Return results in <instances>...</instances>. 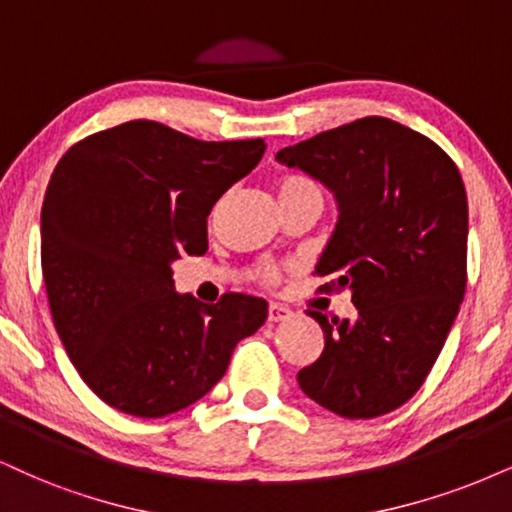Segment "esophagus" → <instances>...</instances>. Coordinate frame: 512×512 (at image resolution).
<instances>
[{"label":"esophagus","instance_id":"34e87169","mask_svg":"<svg viewBox=\"0 0 512 512\" xmlns=\"http://www.w3.org/2000/svg\"><path fill=\"white\" fill-rule=\"evenodd\" d=\"M292 318V311L282 304H270L268 306V323H280V320Z\"/></svg>","mask_w":512,"mask_h":512}]
</instances>
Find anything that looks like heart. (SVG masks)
Returning a JSON list of instances; mask_svg holds the SVG:
<instances>
[{"instance_id":"obj_1","label":"heart","mask_w":512,"mask_h":512,"mask_svg":"<svg viewBox=\"0 0 512 512\" xmlns=\"http://www.w3.org/2000/svg\"><path fill=\"white\" fill-rule=\"evenodd\" d=\"M311 187L315 189L311 180L299 178V175H287V178H282L280 185H277V192L287 194V192H299V189H311ZM258 277H261L266 285H275L277 277H280V268L273 266V263H263V266L258 268Z\"/></svg>"}]
</instances>
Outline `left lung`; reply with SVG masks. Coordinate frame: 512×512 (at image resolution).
<instances>
[{"label": "left lung", "mask_w": 512, "mask_h": 512, "mask_svg": "<svg viewBox=\"0 0 512 512\" xmlns=\"http://www.w3.org/2000/svg\"><path fill=\"white\" fill-rule=\"evenodd\" d=\"M334 192L339 220L315 273L349 289L358 318L308 311L325 349L296 380L349 420L403 406L430 375L468 282V194L430 137L368 116L277 151Z\"/></svg>", "instance_id": "8db88e82"}]
</instances>
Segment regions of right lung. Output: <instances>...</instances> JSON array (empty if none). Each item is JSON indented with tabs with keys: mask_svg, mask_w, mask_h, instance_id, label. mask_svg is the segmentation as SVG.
<instances>
[{
	"mask_svg": "<svg viewBox=\"0 0 512 512\" xmlns=\"http://www.w3.org/2000/svg\"><path fill=\"white\" fill-rule=\"evenodd\" d=\"M266 142H201L130 121L75 142L42 204V275L54 327L94 394L137 418L192 406L225 375L268 304L173 287V261L208 249L206 218Z\"/></svg>",
	"mask_w": 512,
	"mask_h": 512,
	"instance_id": "right-lung-1",
	"label": "right lung"
}]
</instances>
